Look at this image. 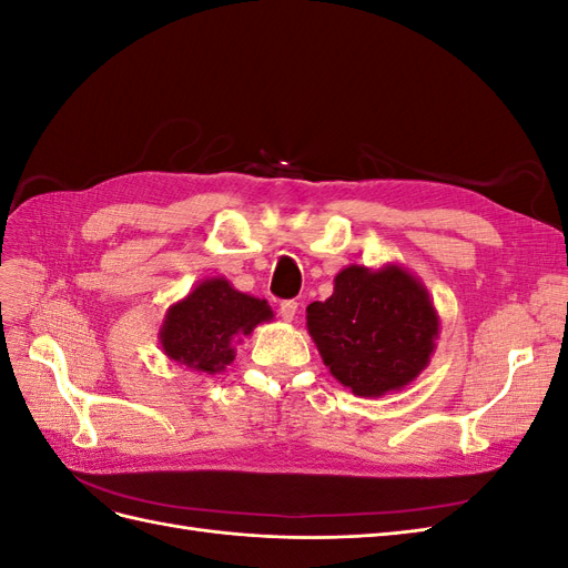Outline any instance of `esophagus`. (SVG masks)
I'll list each match as a JSON object with an SVG mask.
<instances>
[{
    "mask_svg": "<svg viewBox=\"0 0 568 568\" xmlns=\"http://www.w3.org/2000/svg\"><path fill=\"white\" fill-rule=\"evenodd\" d=\"M296 313H298V303H296L294 298H288V301H282V303H280V315H282V320L291 322V320L296 317Z\"/></svg>",
    "mask_w": 568,
    "mask_h": 568,
    "instance_id": "esophagus-1",
    "label": "esophagus"
}]
</instances>
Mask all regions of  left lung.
Wrapping results in <instances>:
<instances>
[{"label": "left lung", "instance_id": "1", "mask_svg": "<svg viewBox=\"0 0 568 568\" xmlns=\"http://www.w3.org/2000/svg\"><path fill=\"white\" fill-rule=\"evenodd\" d=\"M307 332L324 365L355 395L407 386L426 367L438 315L426 288L400 267H346L334 294L307 305Z\"/></svg>", "mask_w": 568, "mask_h": 568}]
</instances>
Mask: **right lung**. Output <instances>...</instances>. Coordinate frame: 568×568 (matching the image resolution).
I'll return each mask as SVG.
<instances>
[{
  "label": "right lung",
  "mask_w": 568,
  "mask_h": 568,
  "mask_svg": "<svg viewBox=\"0 0 568 568\" xmlns=\"http://www.w3.org/2000/svg\"><path fill=\"white\" fill-rule=\"evenodd\" d=\"M270 317L272 311L265 301L232 288L227 280H211L170 307L161 343L170 359L215 374L234 359L232 341L248 336L255 324Z\"/></svg>",
  "instance_id": "1"
}]
</instances>
